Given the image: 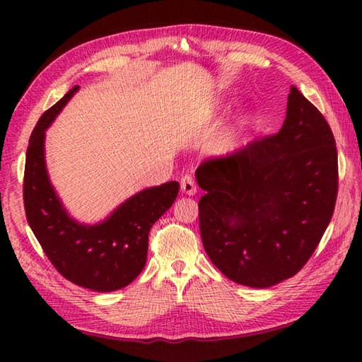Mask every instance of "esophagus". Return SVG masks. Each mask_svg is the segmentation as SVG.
Instances as JSON below:
<instances>
[{"label": "esophagus", "instance_id": "esophagus-1", "mask_svg": "<svg viewBox=\"0 0 362 362\" xmlns=\"http://www.w3.org/2000/svg\"><path fill=\"white\" fill-rule=\"evenodd\" d=\"M180 188H182V193L183 194H188V196H194L197 193V187H196V182L193 179V175L185 174L182 175L180 179Z\"/></svg>", "mask_w": 362, "mask_h": 362}]
</instances>
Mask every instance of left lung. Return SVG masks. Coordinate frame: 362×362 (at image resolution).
Instances as JSON below:
<instances>
[{
	"mask_svg": "<svg viewBox=\"0 0 362 362\" xmlns=\"http://www.w3.org/2000/svg\"><path fill=\"white\" fill-rule=\"evenodd\" d=\"M196 179L206 255L235 283L269 288L294 276L319 245L337 197L332 129L296 87L279 134L206 160Z\"/></svg>",
	"mask_w": 362,
	"mask_h": 362,
	"instance_id": "obj_1",
	"label": "left lung"
}]
</instances>
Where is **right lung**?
<instances>
[{
    "mask_svg": "<svg viewBox=\"0 0 362 362\" xmlns=\"http://www.w3.org/2000/svg\"><path fill=\"white\" fill-rule=\"evenodd\" d=\"M78 88L37 121L26 151L23 201L29 227L57 272L78 286L110 292L127 286L143 271L149 230L174 204L179 183L140 191L101 224L83 226L68 216L46 173L45 130Z\"/></svg>",
    "mask_w": 362,
    "mask_h": 362,
    "instance_id": "right-lung-1",
    "label": "right lung"
}]
</instances>
